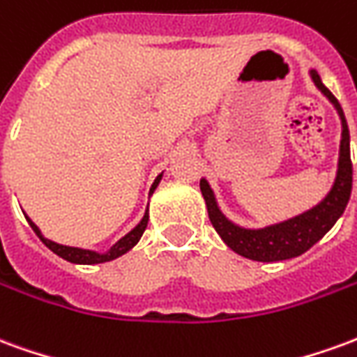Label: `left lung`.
Instances as JSON below:
<instances>
[{
	"label": "left lung",
	"mask_w": 357,
	"mask_h": 357,
	"mask_svg": "<svg viewBox=\"0 0 357 357\" xmlns=\"http://www.w3.org/2000/svg\"><path fill=\"white\" fill-rule=\"evenodd\" d=\"M310 76L314 80L315 88L319 89L337 109L342 124V139H340V151H338V170L335 183L331 187L327 197L314 208L302 212L298 216L289 218L279 224L268 225L262 229H247L241 225L233 224L231 220L222 214L218 206L214 191L210 189L208 181L201 179V191L208 208V218L218 235L222 237L227 247L233 252L245 256L248 260L256 262H279L304 255L307 248H312L329 231L337 220L342 216L346 204L350 201L352 193V160H350V132L346 124L344 112L337 97L323 86L319 74L310 70Z\"/></svg>",
	"instance_id": "left-lung-1"
}]
</instances>
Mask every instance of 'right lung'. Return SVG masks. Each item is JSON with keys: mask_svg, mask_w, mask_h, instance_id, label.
Listing matches in <instances>:
<instances>
[{"mask_svg": "<svg viewBox=\"0 0 357 357\" xmlns=\"http://www.w3.org/2000/svg\"><path fill=\"white\" fill-rule=\"evenodd\" d=\"M160 179H162V174L158 176V178L155 179V183L151 185V193L153 195V191L156 189V185L160 183ZM26 216V214H24ZM28 224H30V227L34 229V233L42 239V243L45 245V247L50 248V250H53L55 255L61 256V258H65L66 262H73V264H102V262H110V260H114V258H118V256L126 255L130 248H133L137 243H139L141 235H143V231L147 229V224H149V210L145 212V216H143V220H141L139 224L133 227L132 231L128 233V235H124L122 239L118 241V243H114L112 247L107 250V252H95V250H86V248H76V247H66V245H59V243H53V241L45 239L42 235V231H40V227L30 220V218L26 216Z\"/></svg>", "mask_w": 357, "mask_h": 357, "instance_id": "add662e5", "label": "right lung"}]
</instances>
